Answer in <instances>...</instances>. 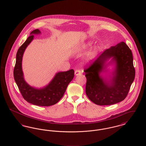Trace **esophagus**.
<instances>
[{
  "mask_svg": "<svg viewBox=\"0 0 146 146\" xmlns=\"http://www.w3.org/2000/svg\"><path fill=\"white\" fill-rule=\"evenodd\" d=\"M81 74V71L79 70H76L75 71V75L76 76H78Z\"/></svg>",
  "mask_w": 146,
  "mask_h": 146,
  "instance_id": "esophagus-1",
  "label": "esophagus"
}]
</instances>
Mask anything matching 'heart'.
Wrapping results in <instances>:
<instances>
[{
  "mask_svg": "<svg viewBox=\"0 0 146 146\" xmlns=\"http://www.w3.org/2000/svg\"><path fill=\"white\" fill-rule=\"evenodd\" d=\"M91 45H92V43H91V42H88L84 44H83V45H82V48L83 49H88V48L91 47ZM96 50H94V51L89 56V58H90L89 59H90V60H92L94 58L95 55V54H96Z\"/></svg>",
  "mask_w": 146,
  "mask_h": 146,
  "instance_id": "b5f03b06",
  "label": "heart"
}]
</instances>
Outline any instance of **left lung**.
<instances>
[{"instance_id": "8db88e82", "label": "left lung", "mask_w": 146, "mask_h": 146, "mask_svg": "<svg viewBox=\"0 0 146 146\" xmlns=\"http://www.w3.org/2000/svg\"><path fill=\"white\" fill-rule=\"evenodd\" d=\"M111 64L115 67L107 79L102 74L108 71L106 67ZM84 72L85 92L92 102L100 106L117 104L126 98L135 79L132 52L124 42H120L106 50Z\"/></svg>"}]
</instances>
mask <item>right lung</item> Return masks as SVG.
<instances>
[{"mask_svg": "<svg viewBox=\"0 0 146 146\" xmlns=\"http://www.w3.org/2000/svg\"><path fill=\"white\" fill-rule=\"evenodd\" d=\"M40 33L38 29L33 31L18 50L14 70V79L23 98L28 102L39 106H50L57 104L63 97L67 86L73 79L74 71L70 70L57 73L48 85L40 89L30 86L25 81L22 68L23 54L33 40V35Z\"/></svg>", "mask_w": 146, "mask_h": 146, "instance_id": "add662e5", "label": "right lung"}]
</instances>
